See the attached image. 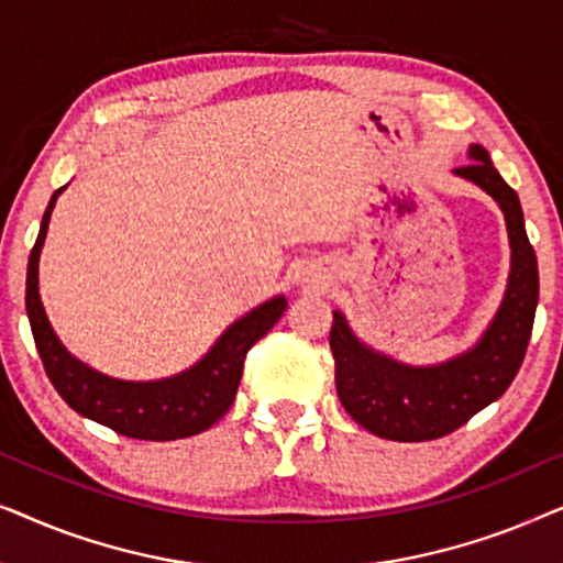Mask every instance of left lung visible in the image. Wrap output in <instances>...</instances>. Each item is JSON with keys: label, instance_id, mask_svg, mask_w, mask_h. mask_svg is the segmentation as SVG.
Returning a JSON list of instances; mask_svg holds the SVG:
<instances>
[{"label": "left lung", "instance_id": "left-lung-1", "mask_svg": "<svg viewBox=\"0 0 563 563\" xmlns=\"http://www.w3.org/2000/svg\"><path fill=\"white\" fill-rule=\"evenodd\" d=\"M456 176L499 205L510 241V276L495 318L472 349L433 366H412L379 353L353 333L343 312H333L330 351L335 387L345 412L368 433L387 441H433L453 433L510 387L526 358L538 307V261L528 241L520 199L487 148L472 145Z\"/></svg>", "mask_w": 563, "mask_h": 563}]
</instances>
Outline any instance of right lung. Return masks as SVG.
<instances>
[{"mask_svg": "<svg viewBox=\"0 0 563 563\" xmlns=\"http://www.w3.org/2000/svg\"><path fill=\"white\" fill-rule=\"evenodd\" d=\"M64 189L53 191L45 207L41 233L30 251L25 284L30 328L51 384L71 410L137 441H176L212 428L233 405L245 353L282 318L287 310V297L276 295L245 312L187 372L153 382H125L97 372L58 341L37 291V264L48 235L51 212Z\"/></svg>", "mask_w": 563, "mask_h": 563, "instance_id": "obj_1", "label": "right lung"}]
</instances>
